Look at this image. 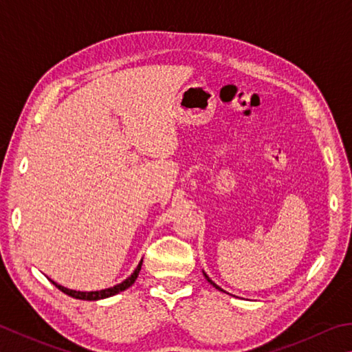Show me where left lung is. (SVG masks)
<instances>
[{
  "instance_id": "left-lung-1",
  "label": "left lung",
  "mask_w": 352,
  "mask_h": 352,
  "mask_svg": "<svg viewBox=\"0 0 352 352\" xmlns=\"http://www.w3.org/2000/svg\"><path fill=\"white\" fill-rule=\"evenodd\" d=\"M204 277H206V278H208V282H209L210 285H212V286H215V287H217V289H221V287H220V286H217V285H215V283L212 282V280H210V278H209V277L206 276V274H204Z\"/></svg>"
}]
</instances>
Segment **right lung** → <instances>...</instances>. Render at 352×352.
Segmentation results:
<instances>
[{
    "label": "right lung",
    "mask_w": 352,
    "mask_h": 352,
    "mask_svg": "<svg viewBox=\"0 0 352 352\" xmlns=\"http://www.w3.org/2000/svg\"><path fill=\"white\" fill-rule=\"evenodd\" d=\"M142 263H143V260L140 261L138 266H137V270L133 271L132 276H131L129 278H126L124 282H121L120 285H115L113 287H107V289H101V291H91V292L72 291V289H67V287H65V286L56 285L55 282H52V280H50V282H52L56 287H58V289H60L61 292H65V294H67V296L74 297V298H80V300H100V298H106V297L115 296V294H118V292H121V291L127 289V287H129V286H132L133 282H135L137 277H138L140 270H142Z\"/></svg>",
    "instance_id": "add662e5"
}]
</instances>
